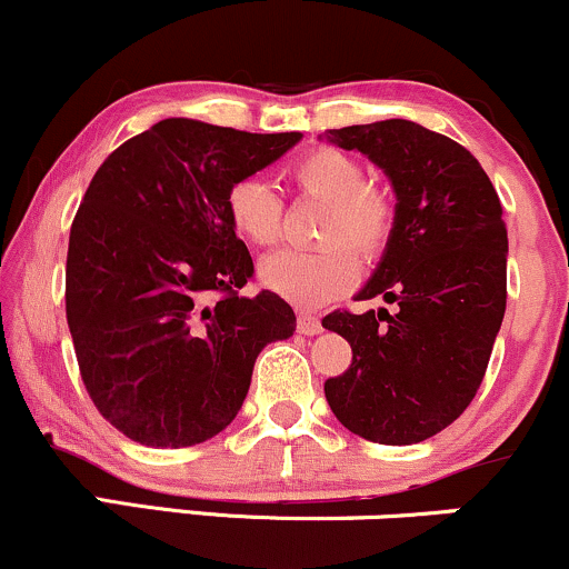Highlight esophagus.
<instances>
[{"mask_svg": "<svg viewBox=\"0 0 569 569\" xmlns=\"http://www.w3.org/2000/svg\"><path fill=\"white\" fill-rule=\"evenodd\" d=\"M297 329L302 331V335L312 337V335H318V331H321L323 326H321V318H318L316 312L299 310V312H297Z\"/></svg>", "mask_w": 569, "mask_h": 569, "instance_id": "esophagus-1", "label": "esophagus"}]
</instances>
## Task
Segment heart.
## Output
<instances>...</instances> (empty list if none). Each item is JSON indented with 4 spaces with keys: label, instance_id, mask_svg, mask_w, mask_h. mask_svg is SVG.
<instances>
[{
    "label": "heart",
    "instance_id": "heart-1",
    "mask_svg": "<svg viewBox=\"0 0 569 569\" xmlns=\"http://www.w3.org/2000/svg\"><path fill=\"white\" fill-rule=\"evenodd\" d=\"M293 198L321 202L312 251H278L259 264L270 291L293 305L316 307L339 297L356 280V257L377 259L396 227V200L388 189L367 181L361 160L337 147L307 149L280 173ZM227 221L248 246L267 248L283 232V200L257 179H240L227 189Z\"/></svg>",
    "mask_w": 569,
    "mask_h": 569
}]
</instances>
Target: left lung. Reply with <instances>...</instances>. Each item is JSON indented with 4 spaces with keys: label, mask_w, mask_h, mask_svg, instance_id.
Masks as SVG:
<instances>
[{
    "label": "left lung",
    "mask_w": 569,
    "mask_h": 569,
    "mask_svg": "<svg viewBox=\"0 0 569 569\" xmlns=\"http://www.w3.org/2000/svg\"><path fill=\"white\" fill-rule=\"evenodd\" d=\"M329 141L393 181V234L358 299L382 297L398 312L323 318L352 348L348 371L326 380V401L361 439L420 443L452 426L485 380L508 297L500 198L466 147L417 122L339 128Z\"/></svg>",
    "instance_id": "obj_1"
}]
</instances>
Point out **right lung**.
<instances>
[{"label": "right lung", "instance_id": "1", "mask_svg": "<svg viewBox=\"0 0 569 569\" xmlns=\"http://www.w3.org/2000/svg\"><path fill=\"white\" fill-rule=\"evenodd\" d=\"M299 139L171 117L96 171L69 232L67 321L84 390L130 441L217 436L264 345L293 335L278 293L240 297L253 262L224 198Z\"/></svg>", "mask_w": 569, "mask_h": 569}]
</instances>
